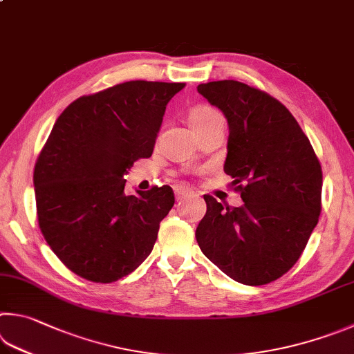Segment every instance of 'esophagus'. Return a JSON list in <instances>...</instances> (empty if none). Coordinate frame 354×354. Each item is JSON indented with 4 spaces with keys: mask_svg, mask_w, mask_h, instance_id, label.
Segmentation results:
<instances>
[{
    "mask_svg": "<svg viewBox=\"0 0 354 354\" xmlns=\"http://www.w3.org/2000/svg\"><path fill=\"white\" fill-rule=\"evenodd\" d=\"M173 190H175V195H176L178 199H179V198H185V196H192V195H194V190H192L190 187H187V185L178 184V185H175V187H173Z\"/></svg>",
    "mask_w": 354,
    "mask_h": 354,
    "instance_id": "esophagus-1",
    "label": "esophagus"
}]
</instances>
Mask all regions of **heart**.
<instances>
[{
	"label": "heart",
	"instance_id": "1",
	"mask_svg": "<svg viewBox=\"0 0 354 354\" xmlns=\"http://www.w3.org/2000/svg\"><path fill=\"white\" fill-rule=\"evenodd\" d=\"M214 115H218V113L215 110H212L209 106H198L195 108L194 111L190 113V124H195V122H203V120H207L210 118H214Z\"/></svg>",
	"mask_w": 354,
	"mask_h": 354
}]
</instances>
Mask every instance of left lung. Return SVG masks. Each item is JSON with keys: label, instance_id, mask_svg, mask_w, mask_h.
I'll use <instances>...</instances> for the list:
<instances>
[{"label": "left lung", "instance_id": "8db88e82", "mask_svg": "<svg viewBox=\"0 0 354 354\" xmlns=\"http://www.w3.org/2000/svg\"><path fill=\"white\" fill-rule=\"evenodd\" d=\"M227 119L224 171L243 204L224 207L205 195L196 241L230 279L259 286L277 280L304 252L317 226L322 170L310 139L285 105L236 80L198 85Z\"/></svg>", "mask_w": 354, "mask_h": 354}]
</instances>
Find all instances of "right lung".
<instances>
[{
	"mask_svg": "<svg viewBox=\"0 0 354 354\" xmlns=\"http://www.w3.org/2000/svg\"><path fill=\"white\" fill-rule=\"evenodd\" d=\"M184 83L131 80L74 100L34 170L44 240L68 269L95 283L131 274L175 204L169 185L125 194L134 160L150 158L167 104Z\"/></svg>",
	"mask_w": 354,
	"mask_h": 354,
	"instance_id": "right-lung-1",
	"label": "right lung"
}]
</instances>
